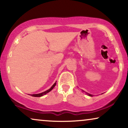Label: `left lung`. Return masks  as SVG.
Listing matches in <instances>:
<instances>
[{"instance_id": "1", "label": "left lung", "mask_w": 128, "mask_h": 128, "mask_svg": "<svg viewBox=\"0 0 128 128\" xmlns=\"http://www.w3.org/2000/svg\"><path fill=\"white\" fill-rule=\"evenodd\" d=\"M82 91H83V92H84V91H83V90H82ZM86 94H87V95H88V96H90V97H92V96H92V94H88V93H87V92H86Z\"/></svg>"}]
</instances>
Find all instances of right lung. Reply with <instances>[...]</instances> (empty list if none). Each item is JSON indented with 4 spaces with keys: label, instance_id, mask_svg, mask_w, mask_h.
I'll use <instances>...</instances> for the list:
<instances>
[{
    "label": "right lung",
    "instance_id": "obj_1",
    "mask_svg": "<svg viewBox=\"0 0 128 128\" xmlns=\"http://www.w3.org/2000/svg\"><path fill=\"white\" fill-rule=\"evenodd\" d=\"M56 82L55 83H54L53 85H52V86L51 87H50V89H49V90H46V91H45V92H41V93H40V94H31L30 96H32V97H42V96H43L45 95V94L48 93V92H50V91H51V90H52V89L54 88V87L55 86H56Z\"/></svg>",
    "mask_w": 128,
    "mask_h": 128
}]
</instances>
